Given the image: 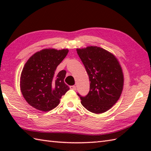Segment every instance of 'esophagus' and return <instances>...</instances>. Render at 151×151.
<instances>
[{"label":"esophagus","mask_w":151,"mask_h":151,"mask_svg":"<svg viewBox=\"0 0 151 151\" xmlns=\"http://www.w3.org/2000/svg\"><path fill=\"white\" fill-rule=\"evenodd\" d=\"M70 89H73V90H76V86H70Z\"/></svg>","instance_id":"34e87169"}]
</instances>
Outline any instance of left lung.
Here are the masks:
<instances>
[{
	"label": "left lung",
	"mask_w": 151,
	"mask_h": 151,
	"mask_svg": "<svg viewBox=\"0 0 151 151\" xmlns=\"http://www.w3.org/2000/svg\"><path fill=\"white\" fill-rule=\"evenodd\" d=\"M90 81L85 97L78 93L83 106L94 114L108 111L116 103L123 88V73L117 59L97 46L77 49Z\"/></svg>",
	"instance_id": "1"
}]
</instances>
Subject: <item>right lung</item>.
<instances>
[{
  "instance_id": "1",
  "label": "right lung",
  "mask_w": 151,
  "mask_h": 151,
  "mask_svg": "<svg viewBox=\"0 0 151 151\" xmlns=\"http://www.w3.org/2000/svg\"><path fill=\"white\" fill-rule=\"evenodd\" d=\"M68 52V49H43L33 54L25 63L20 88L25 100L34 108L44 111L52 110L69 89L64 82L65 70L56 72Z\"/></svg>"
}]
</instances>
